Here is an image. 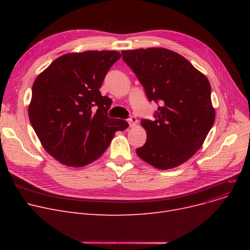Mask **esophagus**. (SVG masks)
<instances>
[{
  "label": "esophagus",
  "mask_w": 250,
  "mask_h": 250,
  "mask_svg": "<svg viewBox=\"0 0 250 250\" xmlns=\"http://www.w3.org/2000/svg\"><path fill=\"white\" fill-rule=\"evenodd\" d=\"M127 122H128V124H129V126H135V125L138 124L137 117H136V116H134V115H130V116L128 117Z\"/></svg>",
  "instance_id": "esophagus-1"
}]
</instances>
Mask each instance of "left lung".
Wrapping results in <instances>:
<instances>
[{
	"mask_svg": "<svg viewBox=\"0 0 250 250\" xmlns=\"http://www.w3.org/2000/svg\"><path fill=\"white\" fill-rule=\"evenodd\" d=\"M149 101L159 105L155 121L142 120L147 141L136 153L155 168L166 170L188 161L215 122L207 77L177 52L161 47L123 50Z\"/></svg>",
	"mask_w": 250,
	"mask_h": 250,
	"instance_id": "8db88e82",
	"label": "left lung"
}]
</instances>
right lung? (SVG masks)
<instances>
[{
	"label": "right lung",
	"instance_id": "obj_1",
	"mask_svg": "<svg viewBox=\"0 0 250 250\" xmlns=\"http://www.w3.org/2000/svg\"><path fill=\"white\" fill-rule=\"evenodd\" d=\"M120 59L113 50L74 52L55 60L35 79L29 121L43 148L62 164L82 167L95 161L114 133L128 126L108 117L112 100L99 91Z\"/></svg>",
	"mask_w": 250,
	"mask_h": 250
}]
</instances>
